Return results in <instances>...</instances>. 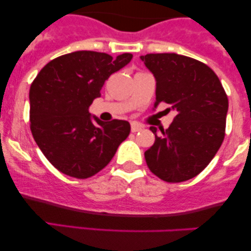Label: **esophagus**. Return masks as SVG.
Here are the masks:
<instances>
[{
	"label": "esophagus",
	"mask_w": 251,
	"mask_h": 251,
	"mask_svg": "<svg viewBox=\"0 0 251 251\" xmlns=\"http://www.w3.org/2000/svg\"><path fill=\"white\" fill-rule=\"evenodd\" d=\"M142 126L140 125H138V124H135V123H133V124H131V131L133 132V133H135V132H139V131H142Z\"/></svg>",
	"instance_id": "34e87169"
}]
</instances>
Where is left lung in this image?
I'll return each instance as SVG.
<instances>
[{
  "mask_svg": "<svg viewBox=\"0 0 251 251\" xmlns=\"http://www.w3.org/2000/svg\"><path fill=\"white\" fill-rule=\"evenodd\" d=\"M157 81L155 103L170 105L176 116L145 152L150 171L169 183L200 175L220 150L226 135L227 97L205 63L176 53L140 56Z\"/></svg>",
  "mask_w": 251,
  "mask_h": 251,
  "instance_id": "8db88e82",
  "label": "left lung"
}]
</instances>
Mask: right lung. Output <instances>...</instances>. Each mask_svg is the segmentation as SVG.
I'll return each mask as SVG.
<instances>
[{
    "instance_id": "add662e5",
    "label": "right lung",
    "mask_w": 251,
    "mask_h": 251,
    "mask_svg": "<svg viewBox=\"0 0 251 251\" xmlns=\"http://www.w3.org/2000/svg\"><path fill=\"white\" fill-rule=\"evenodd\" d=\"M106 53L79 50L51 60L30 86V131L37 146L62 174L86 179L105 168L128 137L125 120L91 119L88 107L109 75L131 61Z\"/></svg>"
}]
</instances>
